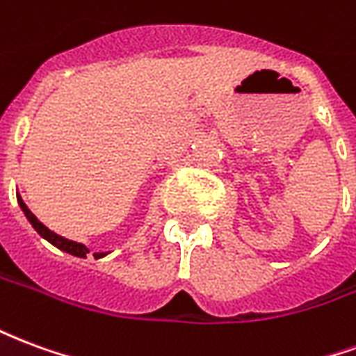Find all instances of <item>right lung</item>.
<instances>
[{
    "mask_svg": "<svg viewBox=\"0 0 356 356\" xmlns=\"http://www.w3.org/2000/svg\"><path fill=\"white\" fill-rule=\"evenodd\" d=\"M17 200H19L20 204V208H22V211H24V216H26V219L32 223V227H34L35 231L40 232V236H43V238L47 240V242H51L53 246H57L58 250H63V252H66V254H70V255H76V257H86V255L89 254V250L83 244H80V242H74V240H68L65 238V236H58L57 232H53L49 231L45 225L38 219V217L28 209V206L22 202V198L20 196H17ZM95 257H102V255H106V254H93Z\"/></svg>",
    "mask_w": 356,
    "mask_h": 356,
    "instance_id": "right-lung-1",
    "label": "right lung"
}]
</instances>
